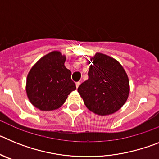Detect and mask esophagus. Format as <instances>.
<instances>
[{
	"label": "esophagus",
	"instance_id": "obj_1",
	"mask_svg": "<svg viewBox=\"0 0 159 159\" xmlns=\"http://www.w3.org/2000/svg\"><path fill=\"white\" fill-rule=\"evenodd\" d=\"M75 85H76V88H78L79 86L80 85V82H76V83H75Z\"/></svg>",
	"mask_w": 159,
	"mask_h": 159
}]
</instances>
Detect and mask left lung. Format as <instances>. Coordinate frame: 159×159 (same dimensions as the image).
Returning a JSON list of instances; mask_svg holds the SVG:
<instances>
[{
	"instance_id": "left-lung-1",
	"label": "left lung",
	"mask_w": 159,
	"mask_h": 159,
	"mask_svg": "<svg viewBox=\"0 0 159 159\" xmlns=\"http://www.w3.org/2000/svg\"><path fill=\"white\" fill-rule=\"evenodd\" d=\"M88 80L78 88L84 104L91 111L107 116L123 106L130 92L127 73L117 60L102 53L91 59Z\"/></svg>"
}]
</instances>
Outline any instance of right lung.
Returning <instances> with one entry per match:
<instances>
[{
	"mask_svg": "<svg viewBox=\"0 0 159 159\" xmlns=\"http://www.w3.org/2000/svg\"><path fill=\"white\" fill-rule=\"evenodd\" d=\"M66 57L54 51L38 60L27 76L26 93L32 105L40 111L62 106L67 95L76 89L71 72L64 66Z\"/></svg>",
	"mask_w": 159,
	"mask_h": 159,
	"instance_id": "add662e5",
	"label": "right lung"
}]
</instances>
